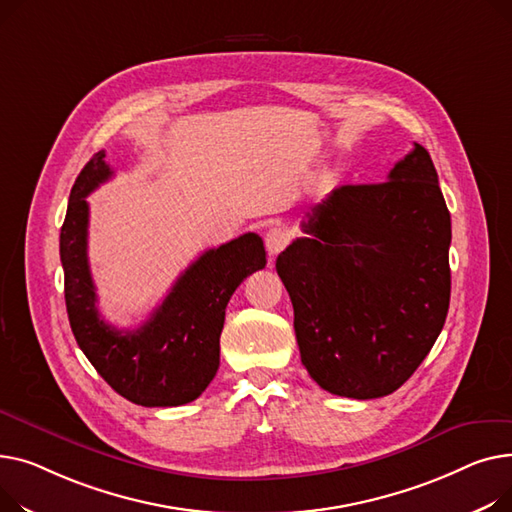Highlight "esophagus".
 <instances>
[{"mask_svg": "<svg viewBox=\"0 0 512 512\" xmlns=\"http://www.w3.org/2000/svg\"><path fill=\"white\" fill-rule=\"evenodd\" d=\"M291 239V233L285 229V227H273L266 231V237H264V244H266V250L270 256H277L279 252L285 250V246L289 244Z\"/></svg>", "mask_w": 512, "mask_h": 512, "instance_id": "obj_1", "label": "esophagus"}]
</instances>
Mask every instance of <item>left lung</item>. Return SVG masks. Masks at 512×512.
Segmentation results:
<instances>
[{
    "mask_svg": "<svg viewBox=\"0 0 512 512\" xmlns=\"http://www.w3.org/2000/svg\"><path fill=\"white\" fill-rule=\"evenodd\" d=\"M277 258L302 364L328 393L378 399L424 362L450 302V213L419 144L386 182L341 186Z\"/></svg>",
    "mask_w": 512,
    "mask_h": 512,
    "instance_id": "obj_1",
    "label": "left lung"
}]
</instances>
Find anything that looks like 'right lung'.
I'll return each instance as SVG.
<instances>
[{
  "mask_svg": "<svg viewBox=\"0 0 512 512\" xmlns=\"http://www.w3.org/2000/svg\"><path fill=\"white\" fill-rule=\"evenodd\" d=\"M111 175L101 150L80 171L59 233L72 333L88 362L124 399L142 407L186 405L204 393L219 370L225 308L239 283L266 266L262 237L244 233L206 250L144 324L117 330L97 310L86 256V196Z\"/></svg>",
  "mask_w": 512,
  "mask_h": 512,
  "instance_id": "right-lung-1",
  "label": "right lung"
}]
</instances>
